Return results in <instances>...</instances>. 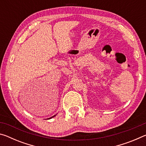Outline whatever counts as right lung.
Returning a JSON list of instances; mask_svg holds the SVG:
<instances>
[{
    "instance_id": "1",
    "label": "right lung",
    "mask_w": 146,
    "mask_h": 146,
    "mask_svg": "<svg viewBox=\"0 0 146 146\" xmlns=\"http://www.w3.org/2000/svg\"><path fill=\"white\" fill-rule=\"evenodd\" d=\"M55 115H54V116H53V117H51V118H48V119H50V118H53V117H55Z\"/></svg>"
}]
</instances>
